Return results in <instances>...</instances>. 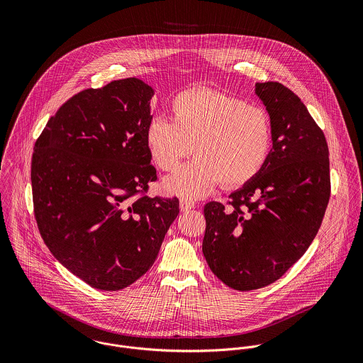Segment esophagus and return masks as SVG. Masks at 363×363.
I'll return each mask as SVG.
<instances>
[{
	"instance_id": "34e87169",
	"label": "esophagus",
	"mask_w": 363,
	"mask_h": 363,
	"mask_svg": "<svg viewBox=\"0 0 363 363\" xmlns=\"http://www.w3.org/2000/svg\"><path fill=\"white\" fill-rule=\"evenodd\" d=\"M193 208H196V203L193 200H189V199H182L180 200V211L182 212H187Z\"/></svg>"
}]
</instances>
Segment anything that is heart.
Listing matches in <instances>:
<instances>
[{
	"label": "heart",
	"instance_id": "heart-1",
	"mask_svg": "<svg viewBox=\"0 0 363 363\" xmlns=\"http://www.w3.org/2000/svg\"><path fill=\"white\" fill-rule=\"evenodd\" d=\"M172 120L154 116L145 144L156 166L174 170L184 157L199 155L164 180L166 191L200 199L220 182L240 187L259 174L271 147L268 114L257 106L213 89H187L170 102Z\"/></svg>",
	"mask_w": 363,
	"mask_h": 363
}]
</instances>
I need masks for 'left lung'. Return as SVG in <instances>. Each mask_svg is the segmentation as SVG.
Wrapping results in <instances>:
<instances>
[{"label": "left lung", "mask_w": 363, "mask_h": 363, "mask_svg": "<svg viewBox=\"0 0 363 363\" xmlns=\"http://www.w3.org/2000/svg\"><path fill=\"white\" fill-rule=\"evenodd\" d=\"M255 89L269 116L272 148L259 174L229 196L230 207L204 208V257L236 291L264 288L301 259L330 200L328 147L306 106L279 82Z\"/></svg>", "instance_id": "8db88e82"}]
</instances>
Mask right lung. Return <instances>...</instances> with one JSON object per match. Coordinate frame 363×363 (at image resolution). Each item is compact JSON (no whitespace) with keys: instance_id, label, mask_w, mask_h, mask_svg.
Masks as SVG:
<instances>
[{"instance_id":"add662e5","label":"right lung","mask_w":363,"mask_h":363,"mask_svg":"<svg viewBox=\"0 0 363 363\" xmlns=\"http://www.w3.org/2000/svg\"><path fill=\"white\" fill-rule=\"evenodd\" d=\"M155 91L138 78L72 96L35 144V216L50 253L101 291L134 284L155 262L179 200L143 196L155 182L145 144Z\"/></svg>"}]
</instances>
